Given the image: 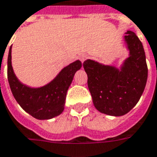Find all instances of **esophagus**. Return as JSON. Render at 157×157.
<instances>
[{
	"mask_svg": "<svg viewBox=\"0 0 157 157\" xmlns=\"http://www.w3.org/2000/svg\"><path fill=\"white\" fill-rule=\"evenodd\" d=\"M87 57H88V56L86 55V54H85V53H83V54H82V55L80 56V60L82 61V63H83V62L87 59Z\"/></svg>",
	"mask_w": 157,
	"mask_h": 157,
	"instance_id": "1",
	"label": "esophagus"
}]
</instances>
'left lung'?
Masks as SVG:
<instances>
[{
	"label": "left lung",
	"instance_id": "obj_1",
	"mask_svg": "<svg viewBox=\"0 0 157 157\" xmlns=\"http://www.w3.org/2000/svg\"><path fill=\"white\" fill-rule=\"evenodd\" d=\"M130 56L121 70L87 59L83 67L95 108L101 113L121 117L139 102L148 77V68L142 42L132 31L125 36Z\"/></svg>",
	"mask_w": 157,
	"mask_h": 157
}]
</instances>
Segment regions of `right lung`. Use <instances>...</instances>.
I'll use <instances>...</instances> for the list:
<instances>
[{"label": "right lung", "instance_id": "1", "mask_svg": "<svg viewBox=\"0 0 157 157\" xmlns=\"http://www.w3.org/2000/svg\"><path fill=\"white\" fill-rule=\"evenodd\" d=\"M12 48L7 58V79L16 101L27 113L39 120H48L63 112L68 88L82 62L76 60L63 68L50 83L39 88H31L19 82L12 66Z\"/></svg>", "mask_w": 157, "mask_h": 157}]
</instances>
